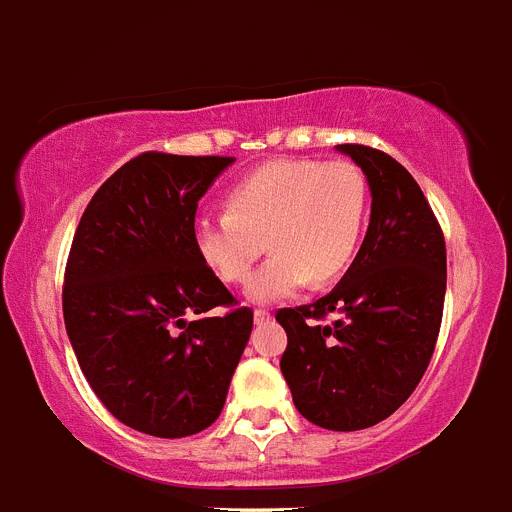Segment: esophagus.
<instances>
[{"mask_svg":"<svg viewBox=\"0 0 512 512\" xmlns=\"http://www.w3.org/2000/svg\"><path fill=\"white\" fill-rule=\"evenodd\" d=\"M253 318H256V323H264V320L271 318V312L266 310V307H256V312H253Z\"/></svg>","mask_w":512,"mask_h":512,"instance_id":"34e87169","label":"esophagus"}]
</instances>
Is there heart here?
I'll use <instances>...</instances> for the list:
<instances>
[{
    "label": "heart",
    "instance_id": "b5f03b06",
    "mask_svg": "<svg viewBox=\"0 0 512 512\" xmlns=\"http://www.w3.org/2000/svg\"><path fill=\"white\" fill-rule=\"evenodd\" d=\"M369 182L346 158H279L235 184L228 212L194 225L205 264L228 284H243L264 248L271 256L251 277L248 297L274 302L307 282L341 277L359 251Z\"/></svg>",
    "mask_w": 512,
    "mask_h": 512
}]
</instances>
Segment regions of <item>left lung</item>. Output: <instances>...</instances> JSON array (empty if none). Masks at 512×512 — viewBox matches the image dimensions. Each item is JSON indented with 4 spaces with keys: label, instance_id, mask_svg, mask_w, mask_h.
<instances>
[{
    "label": "left lung",
    "instance_id": "1",
    "mask_svg": "<svg viewBox=\"0 0 512 512\" xmlns=\"http://www.w3.org/2000/svg\"><path fill=\"white\" fill-rule=\"evenodd\" d=\"M372 189V220L333 292L282 307V374L295 408L328 431L390 418L431 364L446 297V241L410 171L361 143H343ZM333 317V321H328Z\"/></svg>",
    "mask_w": 512,
    "mask_h": 512
}]
</instances>
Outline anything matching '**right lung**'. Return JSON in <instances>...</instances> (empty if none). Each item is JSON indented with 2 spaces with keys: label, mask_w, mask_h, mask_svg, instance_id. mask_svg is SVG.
Segmentation results:
<instances>
[{
  "label": "right lung",
  "mask_w": 512,
  "mask_h": 512,
  "mask_svg": "<svg viewBox=\"0 0 512 512\" xmlns=\"http://www.w3.org/2000/svg\"><path fill=\"white\" fill-rule=\"evenodd\" d=\"M233 161L140 153L97 189L74 233L66 333L94 395L133 431L184 438L215 423L251 336L253 310L194 243L197 202Z\"/></svg>",
  "instance_id": "add662e5"
}]
</instances>
